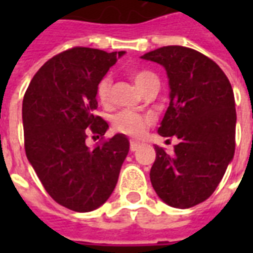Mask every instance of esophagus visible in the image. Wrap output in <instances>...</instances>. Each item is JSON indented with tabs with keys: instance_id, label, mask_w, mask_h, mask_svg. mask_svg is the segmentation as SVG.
Segmentation results:
<instances>
[{
	"instance_id": "obj_1",
	"label": "esophagus",
	"mask_w": 253,
	"mask_h": 253,
	"mask_svg": "<svg viewBox=\"0 0 253 253\" xmlns=\"http://www.w3.org/2000/svg\"><path fill=\"white\" fill-rule=\"evenodd\" d=\"M140 147V143L135 142V140H131L130 142V151L131 152H134V151H136Z\"/></svg>"
}]
</instances>
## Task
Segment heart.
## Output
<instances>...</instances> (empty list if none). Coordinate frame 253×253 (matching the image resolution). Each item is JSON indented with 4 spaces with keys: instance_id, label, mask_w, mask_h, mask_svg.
I'll return each mask as SVG.
<instances>
[{
    "instance_id": "heart-1",
    "label": "heart",
    "mask_w": 253,
    "mask_h": 253,
    "mask_svg": "<svg viewBox=\"0 0 253 253\" xmlns=\"http://www.w3.org/2000/svg\"><path fill=\"white\" fill-rule=\"evenodd\" d=\"M131 79L134 80L135 85L140 90L146 89L152 83H159L158 76L151 71H146V69H138V71L131 72ZM111 84H113V79H111L110 75H105L97 85V98L99 99V102L102 105L110 103ZM151 121H152V118L148 115H142L131 110H122L113 117L111 125H113V128L121 134L139 138L144 134V131L151 123Z\"/></svg>"
}]
</instances>
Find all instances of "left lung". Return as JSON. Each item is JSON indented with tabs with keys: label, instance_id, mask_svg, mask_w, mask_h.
Here are the masks:
<instances>
[{
	"label": "left lung",
	"instance_id": "obj_1",
	"mask_svg": "<svg viewBox=\"0 0 253 253\" xmlns=\"http://www.w3.org/2000/svg\"><path fill=\"white\" fill-rule=\"evenodd\" d=\"M167 71L169 106L159 134L176 136L173 155L155 146L150 178L167 205L189 209L211 196L235 152L231 84L219 65L196 49L167 45L144 53Z\"/></svg>",
	"mask_w": 253,
	"mask_h": 253
}]
</instances>
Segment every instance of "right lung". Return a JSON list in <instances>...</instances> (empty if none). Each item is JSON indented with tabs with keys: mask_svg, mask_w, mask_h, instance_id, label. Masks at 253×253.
Here are the masks:
<instances>
[{
	"mask_svg": "<svg viewBox=\"0 0 253 253\" xmlns=\"http://www.w3.org/2000/svg\"><path fill=\"white\" fill-rule=\"evenodd\" d=\"M123 55L87 47L64 51L35 73L23 97L26 156L45 192L73 211H91L109 200L130 150L123 134L94 148L85 142L89 131L102 136L109 128L94 115L97 85Z\"/></svg>",
	"mask_w": 253,
	"mask_h": 253,
	"instance_id": "add662e5",
	"label": "right lung"
}]
</instances>
